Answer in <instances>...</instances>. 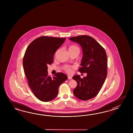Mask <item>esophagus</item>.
I'll list each match as a JSON object with an SVG mask.
<instances>
[{
    "label": "esophagus",
    "mask_w": 133,
    "mask_h": 133,
    "mask_svg": "<svg viewBox=\"0 0 133 133\" xmlns=\"http://www.w3.org/2000/svg\"><path fill=\"white\" fill-rule=\"evenodd\" d=\"M68 78L69 79H72V77L70 76H68Z\"/></svg>",
    "instance_id": "34e87169"
}]
</instances>
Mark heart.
I'll return each mask as SVG.
<instances>
[{"instance_id": "1", "label": "heart", "mask_w": 133, "mask_h": 133, "mask_svg": "<svg viewBox=\"0 0 133 133\" xmlns=\"http://www.w3.org/2000/svg\"><path fill=\"white\" fill-rule=\"evenodd\" d=\"M74 49H79L78 48L75 46V45H71L69 47V50H74ZM65 70L66 72H71L72 71V70H71V67H65Z\"/></svg>"}]
</instances>
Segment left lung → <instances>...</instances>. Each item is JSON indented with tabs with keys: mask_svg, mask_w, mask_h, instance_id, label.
<instances>
[{
	"mask_svg": "<svg viewBox=\"0 0 133 133\" xmlns=\"http://www.w3.org/2000/svg\"><path fill=\"white\" fill-rule=\"evenodd\" d=\"M69 39L77 43L82 47L81 67L78 71L87 73V76L83 78L79 75L72 77L77 83L73 93L77 98L87 101L97 96L107 77L106 53L104 49L91 36H79L70 37Z\"/></svg>",
	"mask_w": 133,
	"mask_h": 133,
	"instance_id": "obj_1",
	"label": "left lung"
}]
</instances>
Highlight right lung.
Returning a JSON list of instances; mask_svg holds the SVG:
<instances>
[{
    "label": "right lung",
    "instance_id": "right-lung-1",
    "mask_svg": "<svg viewBox=\"0 0 133 133\" xmlns=\"http://www.w3.org/2000/svg\"><path fill=\"white\" fill-rule=\"evenodd\" d=\"M65 39L41 36L32 41L26 50L23 61L25 74L34 94L42 101L55 98L59 85L68 78L62 72L51 77L47 70V65L53 62L55 53Z\"/></svg>",
    "mask_w": 133,
    "mask_h": 133
}]
</instances>
